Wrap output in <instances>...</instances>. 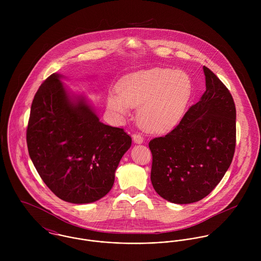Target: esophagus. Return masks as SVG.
<instances>
[{
    "label": "esophagus",
    "mask_w": 261,
    "mask_h": 261,
    "mask_svg": "<svg viewBox=\"0 0 261 261\" xmlns=\"http://www.w3.org/2000/svg\"><path fill=\"white\" fill-rule=\"evenodd\" d=\"M133 139H134V142L136 144H142L144 142V138H143V136L141 134H135L133 136Z\"/></svg>",
    "instance_id": "obj_1"
}]
</instances>
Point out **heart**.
I'll use <instances>...</instances> for the list:
<instances>
[{
    "mask_svg": "<svg viewBox=\"0 0 261 261\" xmlns=\"http://www.w3.org/2000/svg\"><path fill=\"white\" fill-rule=\"evenodd\" d=\"M190 76L182 70L151 68L124 76L118 90L111 91L108 107L125 116L133 107L139 108L140 125L151 133H162L174 126L184 114L192 94Z\"/></svg>",
    "mask_w": 261,
    "mask_h": 261,
    "instance_id": "heart-1",
    "label": "heart"
}]
</instances>
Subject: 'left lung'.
Wrapping results in <instances>:
<instances>
[{
  "instance_id": "8db88e82",
  "label": "left lung",
  "mask_w": 261,
  "mask_h": 261,
  "mask_svg": "<svg viewBox=\"0 0 261 261\" xmlns=\"http://www.w3.org/2000/svg\"><path fill=\"white\" fill-rule=\"evenodd\" d=\"M206 91L179 124L149 143L150 181L154 191L175 204L202 200L219 184L231 165L236 145L233 97L208 67Z\"/></svg>"
}]
</instances>
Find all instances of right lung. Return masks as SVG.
<instances>
[{
  "instance_id": "right-lung-1",
  "label": "right lung",
  "mask_w": 261,
  "mask_h": 261,
  "mask_svg": "<svg viewBox=\"0 0 261 261\" xmlns=\"http://www.w3.org/2000/svg\"><path fill=\"white\" fill-rule=\"evenodd\" d=\"M60 77L50 75L34 96L26 135L29 155L58 198L92 203L111 191L132 138L99 121L84 96L73 99Z\"/></svg>"
}]
</instances>
